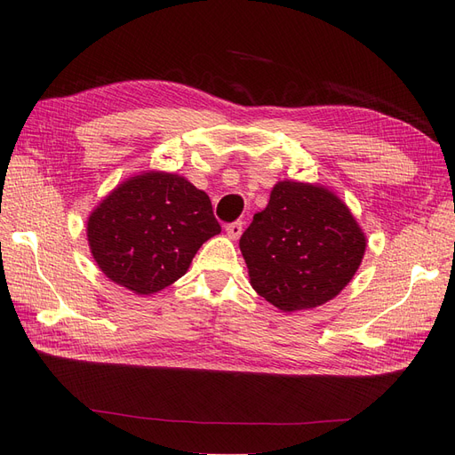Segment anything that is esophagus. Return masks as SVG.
<instances>
[{
  "mask_svg": "<svg viewBox=\"0 0 455 455\" xmlns=\"http://www.w3.org/2000/svg\"><path fill=\"white\" fill-rule=\"evenodd\" d=\"M226 233H228V237L229 239H239L241 237V233H243V222H233V224H228L226 226Z\"/></svg>",
  "mask_w": 455,
  "mask_h": 455,
  "instance_id": "1",
  "label": "esophagus"
}]
</instances>
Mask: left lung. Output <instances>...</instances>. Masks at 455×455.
Listing matches in <instances>:
<instances>
[{"instance_id":"left-lung-1","label":"left lung","mask_w":455,"mask_h":455,"mask_svg":"<svg viewBox=\"0 0 455 455\" xmlns=\"http://www.w3.org/2000/svg\"><path fill=\"white\" fill-rule=\"evenodd\" d=\"M239 249L254 291L284 313L326 304L359 269L366 235L334 191L281 180Z\"/></svg>"}]
</instances>
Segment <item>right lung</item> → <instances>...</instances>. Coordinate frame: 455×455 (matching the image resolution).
Instances as JSON below:
<instances>
[{"mask_svg": "<svg viewBox=\"0 0 455 455\" xmlns=\"http://www.w3.org/2000/svg\"><path fill=\"white\" fill-rule=\"evenodd\" d=\"M220 231L209 196L188 178L163 171L127 178L87 218L96 266L139 296L180 279L201 244Z\"/></svg>", "mask_w": 455, "mask_h": 455, "instance_id": "right-lung-1", "label": "right lung"}]
</instances>
